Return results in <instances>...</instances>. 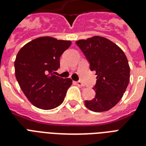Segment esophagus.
Wrapping results in <instances>:
<instances>
[{"instance_id": "34e87169", "label": "esophagus", "mask_w": 146, "mask_h": 146, "mask_svg": "<svg viewBox=\"0 0 146 146\" xmlns=\"http://www.w3.org/2000/svg\"><path fill=\"white\" fill-rule=\"evenodd\" d=\"M76 84L78 86H80V87H84V85L82 84V82H76Z\"/></svg>"}]
</instances>
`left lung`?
Returning a JSON list of instances; mask_svg holds the SVG:
<instances>
[{
  "instance_id": "1",
  "label": "left lung",
  "mask_w": 146,
  "mask_h": 146,
  "mask_svg": "<svg viewBox=\"0 0 146 146\" xmlns=\"http://www.w3.org/2000/svg\"><path fill=\"white\" fill-rule=\"evenodd\" d=\"M96 71V97L85 101L87 108L95 112L107 111L122 98L129 81V63L124 52L111 40L93 36L76 42Z\"/></svg>"
}]
</instances>
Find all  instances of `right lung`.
I'll return each mask as SVG.
<instances>
[{"label": "right lung", "mask_w": 146, "mask_h": 146, "mask_svg": "<svg viewBox=\"0 0 146 146\" xmlns=\"http://www.w3.org/2000/svg\"><path fill=\"white\" fill-rule=\"evenodd\" d=\"M70 44V41L44 36L32 40L19 50L14 62L15 75L34 106L51 110L64 102L73 81L53 73L60 68V57Z\"/></svg>", "instance_id": "obj_1"}]
</instances>
